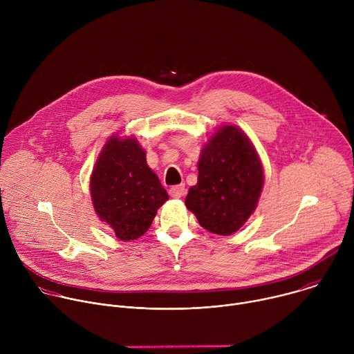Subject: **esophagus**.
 <instances>
[{"label": "esophagus", "mask_w": 354, "mask_h": 354, "mask_svg": "<svg viewBox=\"0 0 354 354\" xmlns=\"http://www.w3.org/2000/svg\"><path fill=\"white\" fill-rule=\"evenodd\" d=\"M185 193H186L185 185H176V186H172V187L169 189V194H171V197H174V198H179V197H182Z\"/></svg>", "instance_id": "esophagus-1"}]
</instances>
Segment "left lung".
Here are the masks:
<instances>
[{
	"instance_id": "obj_1",
	"label": "left lung",
	"mask_w": 354,
	"mask_h": 354,
	"mask_svg": "<svg viewBox=\"0 0 354 354\" xmlns=\"http://www.w3.org/2000/svg\"><path fill=\"white\" fill-rule=\"evenodd\" d=\"M197 183L185 205L198 224L217 235L236 232L255 212L265 172L257 148L234 124L218 127L201 148Z\"/></svg>"
}]
</instances>
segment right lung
Masks as SVG:
<instances>
[{
    "mask_svg": "<svg viewBox=\"0 0 354 354\" xmlns=\"http://www.w3.org/2000/svg\"><path fill=\"white\" fill-rule=\"evenodd\" d=\"M89 190L99 220L120 241L144 235L157 210L169 198L147 165L145 149L133 136L109 137L95 162Z\"/></svg>",
    "mask_w": 354,
    "mask_h": 354,
    "instance_id": "obj_1",
    "label": "right lung"
}]
</instances>
